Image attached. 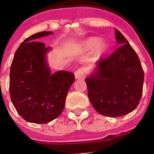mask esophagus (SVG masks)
Here are the masks:
<instances>
[{
  "instance_id": "obj_1",
  "label": "esophagus",
  "mask_w": 154,
  "mask_h": 154,
  "mask_svg": "<svg viewBox=\"0 0 154 154\" xmlns=\"http://www.w3.org/2000/svg\"><path fill=\"white\" fill-rule=\"evenodd\" d=\"M86 72L85 68H81L74 73V75H75V78L77 79V80H83L86 77Z\"/></svg>"
}]
</instances>
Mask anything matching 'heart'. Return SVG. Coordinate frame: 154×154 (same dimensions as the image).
Wrapping results in <instances>:
<instances>
[{"mask_svg":"<svg viewBox=\"0 0 154 154\" xmlns=\"http://www.w3.org/2000/svg\"><path fill=\"white\" fill-rule=\"evenodd\" d=\"M80 50L83 52H89L92 50V57L94 59L101 56L107 50V44L101 41L99 37H89L80 44Z\"/></svg>","mask_w":154,"mask_h":154,"instance_id":"b5f03b06","label":"heart"}]
</instances>
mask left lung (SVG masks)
Returning <instances> with one entry per match:
<instances>
[{"label":"left lung","mask_w":154,"mask_h":154,"mask_svg":"<svg viewBox=\"0 0 154 154\" xmlns=\"http://www.w3.org/2000/svg\"><path fill=\"white\" fill-rule=\"evenodd\" d=\"M115 37L121 46L97 62L85 79L92 105L98 113L110 117L133 111L141 100L144 84V71L137 53L116 28Z\"/></svg>","instance_id":"left-lung-1"}]
</instances>
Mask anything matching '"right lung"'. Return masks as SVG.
Segmentation results:
<instances>
[{
  "label": "right lung",
  "mask_w": 154,
  "mask_h": 154,
  "mask_svg": "<svg viewBox=\"0 0 154 154\" xmlns=\"http://www.w3.org/2000/svg\"><path fill=\"white\" fill-rule=\"evenodd\" d=\"M53 34L38 32L16 50L10 67V95L21 117L34 123H47L62 113L67 94L74 82L73 73L51 74L47 55L52 50L38 39Z\"/></svg>",
  "instance_id": "add662e5"
}]
</instances>
